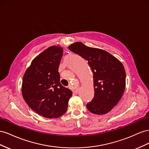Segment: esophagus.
Masks as SVG:
<instances>
[{
	"mask_svg": "<svg viewBox=\"0 0 149 149\" xmlns=\"http://www.w3.org/2000/svg\"><path fill=\"white\" fill-rule=\"evenodd\" d=\"M79 90H80V88H79V87L77 88H75V90L74 91V93H77V92L79 91Z\"/></svg>",
	"mask_w": 149,
	"mask_h": 149,
	"instance_id": "obj_1",
	"label": "esophagus"
}]
</instances>
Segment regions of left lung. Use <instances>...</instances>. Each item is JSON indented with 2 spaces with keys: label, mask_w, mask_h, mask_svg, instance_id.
<instances>
[{
  "label": "left lung",
  "mask_w": 149,
  "mask_h": 149,
  "mask_svg": "<svg viewBox=\"0 0 149 149\" xmlns=\"http://www.w3.org/2000/svg\"><path fill=\"white\" fill-rule=\"evenodd\" d=\"M69 49L88 61L93 72L94 97L87 104L91 112L105 114L120 100L125 88V71L122 63L106 51L88 47L80 42Z\"/></svg>",
  "instance_id": "1"
}]
</instances>
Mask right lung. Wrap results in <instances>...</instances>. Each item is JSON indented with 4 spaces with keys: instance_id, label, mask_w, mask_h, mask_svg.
<instances>
[{
    "instance_id": "1",
    "label": "right lung",
    "mask_w": 149,
    "mask_h": 149,
    "mask_svg": "<svg viewBox=\"0 0 149 149\" xmlns=\"http://www.w3.org/2000/svg\"><path fill=\"white\" fill-rule=\"evenodd\" d=\"M62 56L61 47H50L33 59L23 77L24 100L33 111L46 118L64 114L72 95L60 83L58 67Z\"/></svg>"
}]
</instances>
